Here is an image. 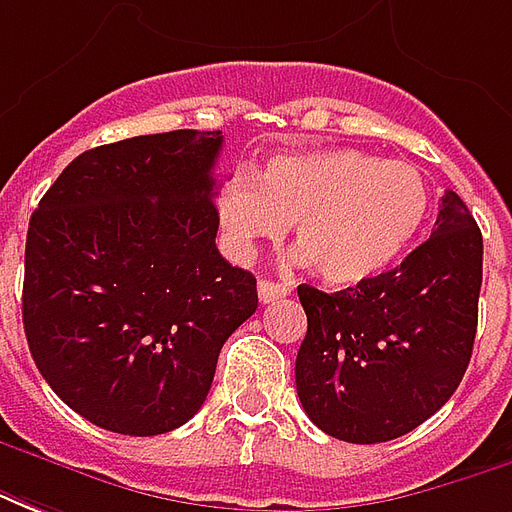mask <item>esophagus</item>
I'll use <instances>...</instances> for the list:
<instances>
[{
    "label": "esophagus",
    "mask_w": 512,
    "mask_h": 512,
    "mask_svg": "<svg viewBox=\"0 0 512 512\" xmlns=\"http://www.w3.org/2000/svg\"><path fill=\"white\" fill-rule=\"evenodd\" d=\"M289 295V289L281 284H275V281H259V300H262L264 306L267 303H275V300H281V297Z\"/></svg>",
    "instance_id": "34e87169"
}]
</instances>
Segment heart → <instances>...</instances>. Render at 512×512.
I'll list each match as a JSON object with an SVG mask.
<instances>
[{
    "label": "heart",
    "mask_w": 512,
    "mask_h": 512,
    "mask_svg": "<svg viewBox=\"0 0 512 512\" xmlns=\"http://www.w3.org/2000/svg\"><path fill=\"white\" fill-rule=\"evenodd\" d=\"M220 223L228 245L250 256L295 223L300 259L331 286H355L386 273L422 231L430 184L411 162L358 148L275 154L256 179L223 184Z\"/></svg>",
    "instance_id": "1"
}]
</instances>
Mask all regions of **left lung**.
<instances>
[{
  "instance_id": "left-lung-1",
  "label": "left lung",
  "mask_w": 512,
  "mask_h": 512,
  "mask_svg": "<svg viewBox=\"0 0 512 512\" xmlns=\"http://www.w3.org/2000/svg\"><path fill=\"white\" fill-rule=\"evenodd\" d=\"M482 234L452 190L397 270L342 292L300 284L308 317L295 383L308 419L350 444L391 441L455 394L471 361Z\"/></svg>"
}]
</instances>
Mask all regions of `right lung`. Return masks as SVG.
Wrapping results in <instances>:
<instances>
[{"instance_id":"right-lung-1","label":"right lung","mask_w":512,"mask_h":512,"mask_svg":"<svg viewBox=\"0 0 512 512\" xmlns=\"http://www.w3.org/2000/svg\"><path fill=\"white\" fill-rule=\"evenodd\" d=\"M223 132L90 148L30 217L24 333L60 400L96 427L159 436L192 419L217 355L259 306L215 245Z\"/></svg>"}]
</instances>
